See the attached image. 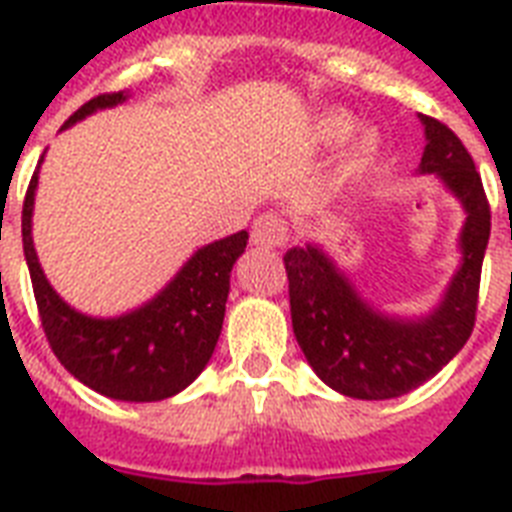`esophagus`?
Here are the masks:
<instances>
[{
	"label": "esophagus",
	"mask_w": 512,
	"mask_h": 512,
	"mask_svg": "<svg viewBox=\"0 0 512 512\" xmlns=\"http://www.w3.org/2000/svg\"><path fill=\"white\" fill-rule=\"evenodd\" d=\"M287 239H289L287 220H284L281 215H276V212H263V215L257 217L255 223H252V244H255V247L276 249L281 247Z\"/></svg>",
	"instance_id": "obj_1"
}]
</instances>
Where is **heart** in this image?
I'll list each match as a JSON object with an SVG mask.
<instances>
[{"instance_id": "1", "label": "heart", "mask_w": 512, "mask_h": 512, "mask_svg": "<svg viewBox=\"0 0 512 512\" xmlns=\"http://www.w3.org/2000/svg\"><path fill=\"white\" fill-rule=\"evenodd\" d=\"M350 130H353V119L348 114H342V111H332L319 124V135L324 140H329V143L345 140L350 135ZM377 154H380V138H377V132H361L348 146L345 164H348L350 170H361L369 162H374Z\"/></svg>"}]
</instances>
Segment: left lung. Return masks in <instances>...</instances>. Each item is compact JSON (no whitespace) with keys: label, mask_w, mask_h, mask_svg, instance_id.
<instances>
[{"label":"left lung","mask_w":512,"mask_h":512,"mask_svg":"<svg viewBox=\"0 0 512 512\" xmlns=\"http://www.w3.org/2000/svg\"><path fill=\"white\" fill-rule=\"evenodd\" d=\"M428 146L420 172H436L465 207L462 265L444 300L425 319H396L364 303L319 247L284 255L292 329L308 364L329 388L350 398L385 401L420 388L468 342L478 311L481 265L492 212L473 156L444 122L420 116Z\"/></svg>","instance_id":"left-lung-1"}]
</instances>
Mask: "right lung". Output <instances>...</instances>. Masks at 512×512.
I'll return each mask as SVG.
<instances>
[{
  "mask_svg": "<svg viewBox=\"0 0 512 512\" xmlns=\"http://www.w3.org/2000/svg\"><path fill=\"white\" fill-rule=\"evenodd\" d=\"M122 100H127L124 92L87 100L63 127ZM36 175L39 170L23 201V255L52 353L76 380L116 401H162L188 388L212 358L223 329L231 268L247 247L249 233L239 231L201 247L138 311L116 319H92L60 300L39 265L31 239Z\"/></svg>",
  "mask_w": 512,
  "mask_h": 512,
  "instance_id": "right-lung-1",
  "label": "right lung"
}]
</instances>
